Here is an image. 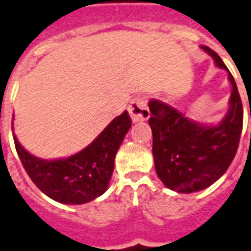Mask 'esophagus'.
I'll use <instances>...</instances> for the list:
<instances>
[{"instance_id":"1","label":"esophagus","mask_w":251,"mask_h":251,"mask_svg":"<svg viewBox=\"0 0 251 251\" xmlns=\"http://www.w3.org/2000/svg\"><path fill=\"white\" fill-rule=\"evenodd\" d=\"M129 114L133 122L146 121L150 117V111L148 109V103L144 97H135L131 100L129 105Z\"/></svg>"}]
</instances>
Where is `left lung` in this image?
Segmentation results:
<instances>
[{
	"instance_id": "left-lung-1",
	"label": "left lung",
	"mask_w": 251,
	"mask_h": 251,
	"mask_svg": "<svg viewBox=\"0 0 251 251\" xmlns=\"http://www.w3.org/2000/svg\"><path fill=\"white\" fill-rule=\"evenodd\" d=\"M202 49L229 73L233 89L222 121L203 125L165 102H149L155 172L165 186L178 193L200 192L222 177L234 159L242 133L244 107L234 77L214 50L207 46Z\"/></svg>"
}]
</instances>
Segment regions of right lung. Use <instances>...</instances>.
<instances>
[{"instance_id": "obj_1", "label": "right lung", "mask_w": 251, "mask_h": 251, "mask_svg": "<svg viewBox=\"0 0 251 251\" xmlns=\"http://www.w3.org/2000/svg\"><path fill=\"white\" fill-rule=\"evenodd\" d=\"M131 120L127 111L116 117L92 144L68 158L42 159L14 145L27 176L41 192L61 203L82 205L106 192L114 158Z\"/></svg>"}]
</instances>
